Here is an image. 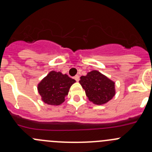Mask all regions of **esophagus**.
Masks as SVG:
<instances>
[{
  "mask_svg": "<svg viewBox=\"0 0 152 152\" xmlns=\"http://www.w3.org/2000/svg\"><path fill=\"white\" fill-rule=\"evenodd\" d=\"M74 79L76 81V82H79V76H78V75H76V76H74Z\"/></svg>",
  "mask_w": 152,
  "mask_h": 152,
  "instance_id": "1",
  "label": "esophagus"
}]
</instances>
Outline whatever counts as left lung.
I'll return each instance as SVG.
<instances>
[{
    "instance_id": "left-lung-1",
    "label": "left lung",
    "mask_w": 152,
    "mask_h": 152,
    "mask_svg": "<svg viewBox=\"0 0 152 152\" xmlns=\"http://www.w3.org/2000/svg\"><path fill=\"white\" fill-rule=\"evenodd\" d=\"M79 83L85 90L89 101L94 104H104L116 93L115 82L96 70L81 76Z\"/></svg>"
}]
</instances>
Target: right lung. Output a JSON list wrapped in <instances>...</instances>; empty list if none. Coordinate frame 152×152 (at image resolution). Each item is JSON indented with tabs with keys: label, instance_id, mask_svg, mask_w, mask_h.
Returning a JSON list of instances; mask_svg holds the SVG:
<instances>
[{
	"label": "right lung",
	"instance_id": "1",
	"mask_svg": "<svg viewBox=\"0 0 152 152\" xmlns=\"http://www.w3.org/2000/svg\"><path fill=\"white\" fill-rule=\"evenodd\" d=\"M76 80L65 73L51 70L37 85V90L44 103L52 106L60 105L65 101L69 90Z\"/></svg>",
	"mask_w": 152,
	"mask_h": 152
}]
</instances>
